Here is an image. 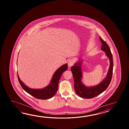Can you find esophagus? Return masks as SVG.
Listing matches in <instances>:
<instances>
[{"label":"esophagus","mask_w":129,"mask_h":129,"mask_svg":"<svg viewBox=\"0 0 129 129\" xmlns=\"http://www.w3.org/2000/svg\"><path fill=\"white\" fill-rule=\"evenodd\" d=\"M74 63V60L73 59H70L69 61H68V65L69 67H71V66L73 65Z\"/></svg>","instance_id":"obj_1"}]
</instances>
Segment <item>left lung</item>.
<instances>
[{
  "instance_id": "8db88e82",
  "label": "left lung",
  "mask_w": 129,
  "mask_h": 129,
  "mask_svg": "<svg viewBox=\"0 0 129 129\" xmlns=\"http://www.w3.org/2000/svg\"><path fill=\"white\" fill-rule=\"evenodd\" d=\"M100 41L102 43L101 49L106 54L110 60V66L107 76L102 81L97 85L87 87L82 82V64L83 60L79 58V61L71 67V71L74 80L75 91L77 95L85 99H91L98 95L107 89L111 81L112 77L113 62L112 55L109 47L101 37Z\"/></svg>"
}]
</instances>
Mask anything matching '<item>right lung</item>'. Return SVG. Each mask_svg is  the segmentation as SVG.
<instances>
[{"mask_svg": "<svg viewBox=\"0 0 129 129\" xmlns=\"http://www.w3.org/2000/svg\"><path fill=\"white\" fill-rule=\"evenodd\" d=\"M67 69V63L61 66L53 74L49 84L47 87L40 89H34L28 87L20 80L18 73L17 77L20 85L26 92L37 99L46 100L50 99L55 95L58 90V82L62 74Z\"/></svg>", "mask_w": 129, "mask_h": 129, "instance_id": "right-lung-1", "label": "right lung"}]
</instances>
